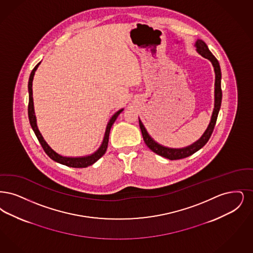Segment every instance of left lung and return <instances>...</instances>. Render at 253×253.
<instances>
[{"instance_id":"left-lung-1","label":"left lung","mask_w":253,"mask_h":253,"mask_svg":"<svg viewBox=\"0 0 253 253\" xmlns=\"http://www.w3.org/2000/svg\"><path fill=\"white\" fill-rule=\"evenodd\" d=\"M197 50L198 53L205 58H208L210 61L212 63V66L214 68V73H215V89H214V109L212 112L211 120L209 126L207 130L203 134V136L198 140V142L193 143L192 145L181 148V149H173V148H168L165 147L163 145H160L159 143L154 142L151 137L148 135V133L145 130L142 122L139 120L141 131L143 134V141L145 144L154 152L156 154L160 155L162 157H165L166 159H169L171 161L174 160H180L184 159L191 155L196 153L200 148H202L207 142L209 141L210 137L211 136V133L214 129V126L216 124L218 112H219L220 107H221V101H222V89H221V70H220L219 62L215 58V56L211 53V51L207 46V44L201 40H198L196 42Z\"/></svg>"}]
</instances>
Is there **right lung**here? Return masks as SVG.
Wrapping results in <instances>:
<instances>
[{"label": "right lung", "mask_w": 253, "mask_h": 253, "mask_svg": "<svg viewBox=\"0 0 253 253\" xmlns=\"http://www.w3.org/2000/svg\"><path fill=\"white\" fill-rule=\"evenodd\" d=\"M41 64L38 63L30 74V77H29V81H28V91H29V102H28V118H29V122H30V125L33 128L34 132L39 140L40 143L42 144V148H43L44 152L46 154L49 156V158H51L53 161H55L58 164H61V165H66L69 167H74V168H85V167H88L89 165H93L95 162H97L99 159L103 156V155L106 153L107 151V148H108V143H109V136H110V131L113 123L115 122V120L117 119L118 115L121 113L123 110L117 111L110 119L109 124H108V126H107V130L105 133V137H104V141L101 144L100 148L98 150L94 153V154L90 155L88 157H84V158H67V157H62L60 155L55 153V151L53 149H51V147L46 143V142L44 141L42 134L39 131L38 129V126H37V123H36V117H35V112H34V105H33V92H32V82H33L34 75H35V72L37 70V68L39 67V65Z\"/></svg>", "instance_id": "1"}]
</instances>
